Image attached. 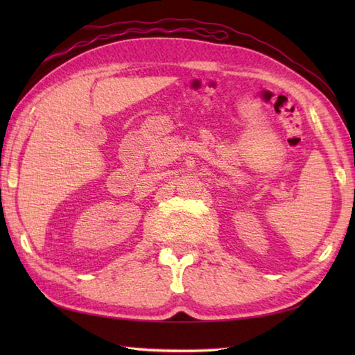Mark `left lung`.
Returning <instances> with one entry per match:
<instances>
[{"mask_svg": "<svg viewBox=\"0 0 355 355\" xmlns=\"http://www.w3.org/2000/svg\"><path fill=\"white\" fill-rule=\"evenodd\" d=\"M354 195H355V193H354Z\"/></svg>", "mask_w": 355, "mask_h": 355, "instance_id": "8db88e82", "label": "left lung"}]
</instances>
